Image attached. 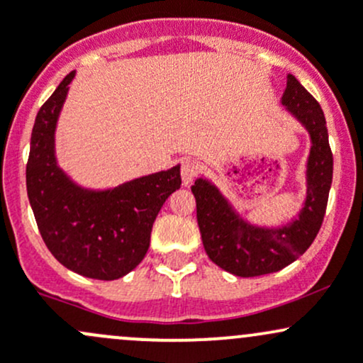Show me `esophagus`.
Here are the masks:
<instances>
[{
  "mask_svg": "<svg viewBox=\"0 0 363 363\" xmlns=\"http://www.w3.org/2000/svg\"><path fill=\"white\" fill-rule=\"evenodd\" d=\"M197 164L192 161V159H185V161H182V180H183V185H190L192 183L194 178H196L197 174Z\"/></svg>",
  "mask_w": 363,
  "mask_h": 363,
  "instance_id": "34e87169",
  "label": "esophagus"
}]
</instances>
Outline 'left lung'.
I'll return each instance as SVG.
<instances>
[{"label": "left lung", "instance_id": "8db88e82", "mask_svg": "<svg viewBox=\"0 0 363 363\" xmlns=\"http://www.w3.org/2000/svg\"><path fill=\"white\" fill-rule=\"evenodd\" d=\"M282 105L296 116L311 136L308 157L305 208L287 227L259 228L232 211L227 199L209 182L192 185L197 223L209 259L237 277H259L282 270L310 247L322 227L333 183V152L320 105L292 74L287 76Z\"/></svg>", "mask_w": 363, "mask_h": 363}]
</instances>
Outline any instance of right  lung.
<instances>
[{
  "label": "right lung",
  "instance_id": "1",
  "mask_svg": "<svg viewBox=\"0 0 363 363\" xmlns=\"http://www.w3.org/2000/svg\"><path fill=\"white\" fill-rule=\"evenodd\" d=\"M74 72L41 105L26 166L27 196L38 228L69 270L116 280L145 258L150 232L166 199L180 189V166L136 178L114 190L91 192L74 185L57 166L55 126Z\"/></svg>",
  "mask_w": 363,
  "mask_h": 363
}]
</instances>
